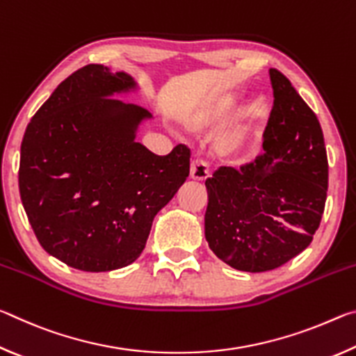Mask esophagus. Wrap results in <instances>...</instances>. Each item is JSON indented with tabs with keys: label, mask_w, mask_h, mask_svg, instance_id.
I'll return each instance as SVG.
<instances>
[{
	"label": "esophagus",
	"mask_w": 356,
	"mask_h": 356,
	"mask_svg": "<svg viewBox=\"0 0 356 356\" xmlns=\"http://www.w3.org/2000/svg\"><path fill=\"white\" fill-rule=\"evenodd\" d=\"M209 177V170L200 160H193L190 165V179L196 182H204Z\"/></svg>",
	"instance_id": "34e87169"
}]
</instances>
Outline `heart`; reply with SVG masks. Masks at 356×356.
<instances>
[{
    "instance_id": "heart-1",
    "label": "heart",
    "mask_w": 356,
    "mask_h": 356,
    "mask_svg": "<svg viewBox=\"0 0 356 356\" xmlns=\"http://www.w3.org/2000/svg\"><path fill=\"white\" fill-rule=\"evenodd\" d=\"M237 104H238V95H226V97L216 100L212 106L207 108V110L191 114V116L186 118L185 125L193 130L206 127L207 124L212 122V120L225 116V114L227 111H231Z\"/></svg>"
}]
</instances>
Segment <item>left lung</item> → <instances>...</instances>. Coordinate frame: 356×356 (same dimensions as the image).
Segmentation results:
<instances>
[{
    "label": "left lung",
    "instance_id": "obj_1",
    "mask_svg": "<svg viewBox=\"0 0 356 356\" xmlns=\"http://www.w3.org/2000/svg\"><path fill=\"white\" fill-rule=\"evenodd\" d=\"M268 72L275 100L262 135L265 152L238 168L220 166L206 180L210 250L250 273L278 268L308 248L328 190L317 116L280 70Z\"/></svg>",
    "mask_w": 356,
    "mask_h": 356
}]
</instances>
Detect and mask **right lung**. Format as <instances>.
Masks as SVG:
<instances>
[{"label": "right lung", "mask_w": 356, "mask_h": 356, "mask_svg": "<svg viewBox=\"0 0 356 356\" xmlns=\"http://www.w3.org/2000/svg\"><path fill=\"white\" fill-rule=\"evenodd\" d=\"M140 91L127 72L89 64L59 84L28 124L19 186L48 254L83 272L135 262L155 215L190 174V150L165 156L136 143L144 108L119 95Z\"/></svg>", "instance_id": "obj_1"}]
</instances>
